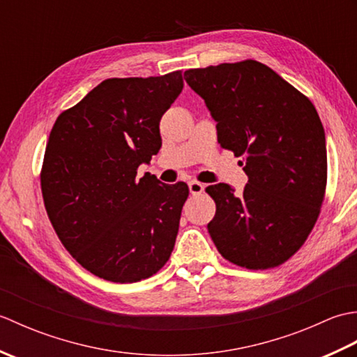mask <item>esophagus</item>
Wrapping results in <instances>:
<instances>
[{
	"instance_id": "esophagus-1",
	"label": "esophagus",
	"mask_w": 357,
	"mask_h": 357,
	"mask_svg": "<svg viewBox=\"0 0 357 357\" xmlns=\"http://www.w3.org/2000/svg\"><path fill=\"white\" fill-rule=\"evenodd\" d=\"M204 184H201L199 181H190V183H188V190H190V193L192 195H201L202 192H204Z\"/></svg>"
}]
</instances>
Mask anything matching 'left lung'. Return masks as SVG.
<instances>
[{"label": "left lung", "instance_id": "left-lung-1", "mask_svg": "<svg viewBox=\"0 0 357 357\" xmlns=\"http://www.w3.org/2000/svg\"><path fill=\"white\" fill-rule=\"evenodd\" d=\"M216 121L218 142L245 162L248 184L208 185L207 229L227 261L275 268L304 245L327 187L325 132L313 102L255 59L185 70ZM242 164V162H241Z\"/></svg>", "mask_w": 357, "mask_h": 357}]
</instances>
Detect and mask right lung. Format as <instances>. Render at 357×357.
Wrapping results in <instances>:
<instances>
[{"label":"right lung","mask_w":357,"mask_h":357,"mask_svg":"<svg viewBox=\"0 0 357 357\" xmlns=\"http://www.w3.org/2000/svg\"><path fill=\"white\" fill-rule=\"evenodd\" d=\"M183 87L181 70L105 79L52 127L40 174L45 211L67 252L98 278L138 282L173 252L188 187L136 174L161 149L159 121Z\"/></svg>","instance_id":"1"}]
</instances>
